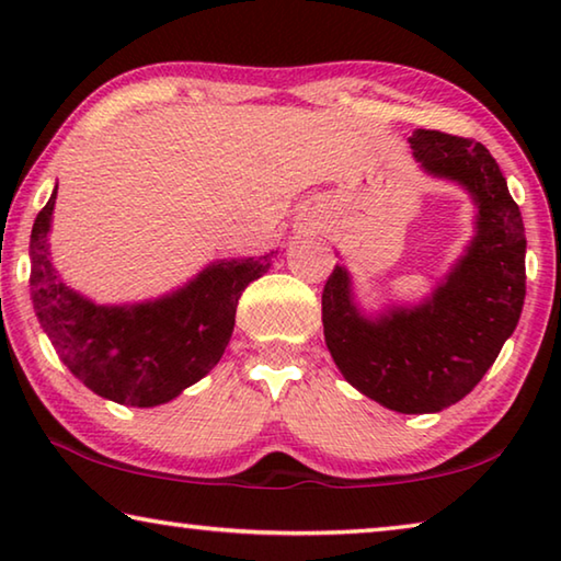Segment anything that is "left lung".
<instances>
[{"instance_id": "left-lung-1", "label": "left lung", "mask_w": 561, "mask_h": 561, "mask_svg": "<svg viewBox=\"0 0 561 561\" xmlns=\"http://www.w3.org/2000/svg\"><path fill=\"white\" fill-rule=\"evenodd\" d=\"M415 158L458 180L478 203L470 250L421 307L368 321L351 304L348 274L334 267L321 294L327 346L360 393L398 413H435L468 396L515 331L525 304L527 237L517 203L490 150L472 138L417 128Z\"/></svg>"}]
</instances>
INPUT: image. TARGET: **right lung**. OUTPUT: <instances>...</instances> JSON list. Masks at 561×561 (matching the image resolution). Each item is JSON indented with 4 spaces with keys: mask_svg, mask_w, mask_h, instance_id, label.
I'll use <instances>...</instances> for the list:
<instances>
[{
    "mask_svg": "<svg viewBox=\"0 0 561 561\" xmlns=\"http://www.w3.org/2000/svg\"><path fill=\"white\" fill-rule=\"evenodd\" d=\"M54 195L30 240L32 299L39 324L71 374L121 405L150 408L201 381L225 354L244 287L270 270L267 257L222 260L185 289L138 307H96L66 289L49 260Z\"/></svg>",
    "mask_w": 561,
    "mask_h": 561,
    "instance_id": "1",
    "label": "right lung"
}]
</instances>
